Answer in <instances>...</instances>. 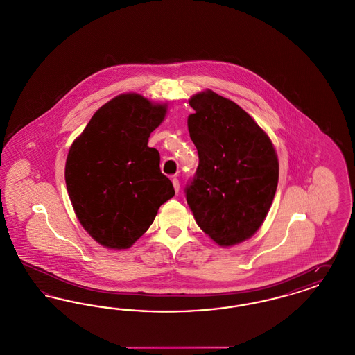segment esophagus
<instances>
[{"mask_svg":"<svg viewBox=\"0 0 355 355\" xmlns=\"http://www.w3.org/2000/svg\"><path fill=\"white\" fill-rule=\"evenodd\" d=\"M173 186H174V190H175V193H178L180 191V181H178V178H173Z\"/></svg>","mask_w":355,"mask_h":355,"instance_id":"esophagus-1","label":"esophagus"}]
</instances>
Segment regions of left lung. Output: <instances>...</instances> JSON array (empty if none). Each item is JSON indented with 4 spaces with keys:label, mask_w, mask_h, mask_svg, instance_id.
<instances>
[{
    "label": "left lung",
    "mask_w": 355,
    "mask_h": 355,
    "mask_svg": "<svg viewBox=\"0 0 355 355\" xmlns=\"http://www.w3.org/2000/svg\"><path fill=\"white\" fill-rule=\"evenodd\" d=\"M187 119L200 164L186 186L197 225L220 246L250 238L266 218L278 185L270 138L242 107L211 90L189 100Z\"/></svg>",
    "instance_id": "8db88e82"
}]
</instances>
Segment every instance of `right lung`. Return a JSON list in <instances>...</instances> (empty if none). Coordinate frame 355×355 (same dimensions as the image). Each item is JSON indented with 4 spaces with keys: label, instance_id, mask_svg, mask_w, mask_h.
<instances>
[{
    "label": "right lung",
    "instance_id": "add662e5",
    "mask_svg": "<svg viewBox=\"0 0 355 355\" xmlns=\"http://www.w3.org/2000/svg\"><path fill=\"white\" fill-rule=\"evenodd\" d=\"M166 105L126 93L101 106L69 149L65 182L85 230L107 249H128L142 236L174 187L148 146Z\"/></svg>",
    "mask_w": 355,
    "mask_h": 355
}]
</instances>
